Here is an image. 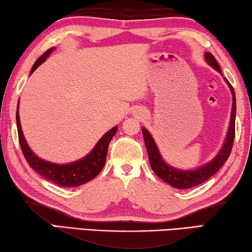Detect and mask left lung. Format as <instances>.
Segmentation results:
<instances>
[{"mask_svg": "<svg viewBox=\"0 0 252 252\" xmlns=\"http://www.w3.org/2000/svg\"><path fill=\"white\" fill-rule=\"evenodd\" d=\"M204 57H205V61H206L207 63L215 69V71H218L220 74L222 75L220 65L214 59V56H213L211 53L206 52L204 54ZM224 81L227 83V86H229L232 94V110H231L230 125L226 133V137L224 139L223 146L220 148V152L216 154L215 158H213L210 162H207L206 164L197 166V168L191 169V170H181V169L175 168V166L169 165L163 160V158L161 157V153L158 149L157 143L152 137V135L150 134V131L146 129L145 127H143L142 128L143 137H144L146 151H148L151 168H152L154 173H156L158 178H161V179L165 181V183H168L170 186H172L173 188L188 189V188L196 187V186L205 183V181H207L211 177L214 176L215 173L219 171L220 166L225 163L226 160L230 157L232 146H233V141H234L237 102H235V94H234L233 88H232L230 82L225 79V77H224Z\"/></svg>", "mask_w": 252, "mask_h": 252, "instance_id": "left-lung-1", "label": "left lung"}]
</instances>
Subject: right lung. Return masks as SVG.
<instances>
[{
    "mask_svg": "<svg viewBox=\"0 0 252 252\" xmlns=\"http://www.w3.org/2000/svg\"><path fill=\"white\" fill-rule=\"evenodd\" d=\"M54 49H55V47L50 48L47 52L42 54L39 59L36 61V63L33 64L30 74H32L34 69L48 59L50 54L54 52ZM15 118H17L19 143H20L22 153L25 156L27 162H28V164L42 178H45L48 181H52L55 185L64 188L77 187V186L84 185L99 175L103 168L104 162H106L108 146H109L110 141L113 139L118 129V126H115L110 130H108L99 139L94 148L91 150V152L87 154L84 158H80L77 161L71 162V163L59 164L46 161L44 158H39L29 148L28 143H27L25 138V135L22 133L20 117H19V102Z\"/></svg>",
    "mask_w": 252,
    "mask_h": 252,
    "instance_id": "1",
    "label": "right lung"
}]
</instances>
